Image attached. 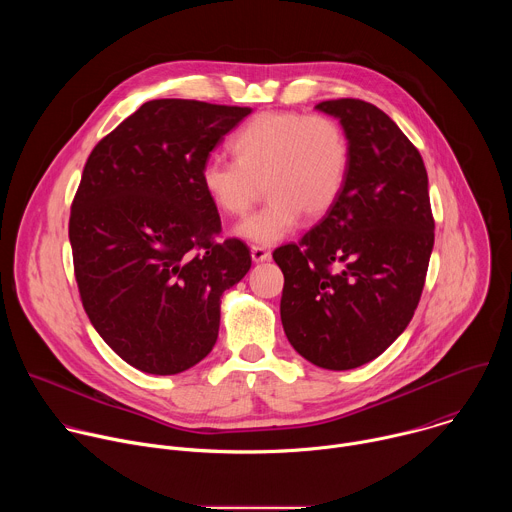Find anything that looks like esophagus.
I'll return each mask as SVG.
<instances>
[{"label":"esophagus","mask_w":512,"mask_h":512,"mask_svg":"<svg viewBox=\"0 0 512 512\" xmlns=\"http://www.w3.org/2000/svg\"><path fill=\"white\" fill-rule=\"evenodd\" d=\"M251 257L255 263H263V261H269L271 259V253L265 249V247H251Z\"/></svg>","instance_id":"esophagus-1"}]
</instances>
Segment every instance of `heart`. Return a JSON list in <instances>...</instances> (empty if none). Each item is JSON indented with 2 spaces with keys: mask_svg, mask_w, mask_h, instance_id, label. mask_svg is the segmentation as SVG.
I'll return each instance as SVG.
<instances>
[{
  "mask_svg": "<svg viewBox=\"0 0 512 512\" xmlns=\"http://www.w3.org/2000/svg\"><path fill=\"white\" fill-rule=\"evenodd\" d=\"M231 150L235 160L202 164L200 186L218 212L245 216L263 184L269 202L235 229L255 245L279 243L302 214H328L346 184L348 137L336 119L322 113H257L233 135Z\"/></svg>",
  "mask_w": 512,
  "mask_h": 512,
  "instance_id": "1",
  "label": "heart"
}]
</instances>
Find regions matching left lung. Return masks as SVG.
<instances>
[{
	"instance_id": "1",
	"label": "left lung",
	"mask_w": 512,
	"mask_h": 512,
	"mask_svg": "<svg viewBox=\"0 0 512 512\" xmlns=\"http://www.w3.org/2000/svg\"><path fill=\"white\" fill-rule=\"evenodd\" d=\"M348 137L346 184L300 243L273 259L283 271L281 324L289 344L328 371L383 354L411 322L433 249L427 172L415 145L360 99L316 105Z\"/></svg>"
}]
</instances>
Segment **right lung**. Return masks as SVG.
I'll use <instances>...</instances> for the list:
<instances>
[{"label":"right lung","mask_w":512,"mask_h":512,"mask_svg":"<svg viewBox=\"0 0 512 512\" xmlns=\"http://www.w3.org/2000/svg\"><path fill=\"white\" fill-rule=\"evenodd\" d=\"M249 107L156 99L91 152L70 206L68 239L83 308L137 371L176 375L200 362L221 324V296L251 269L200 168Z\"/></svg>","instance_id":"1"}]
</instances>
